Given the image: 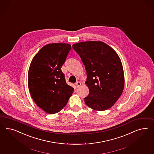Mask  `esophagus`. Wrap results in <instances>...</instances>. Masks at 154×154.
<instances>
[{"label": "esophagus", "mask_w": 154, "mask_h": 154, "mask_svg": "<svg viewBox=\"0 0 154 154\" xmlns=\"http://www.w3.org/2000/svg\"><path fill=\"white\" fill-rule=\"evenodd\" d=\"M81 85V82H79V81H77V82L75 83V85L77 86V88H79Z\"/></svg>", "instance_id": "34e87169"}]
</instances>
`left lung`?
Wrapping results in <instances>:
<instances>
[{
  "instance_id": "left-lung-1",
  "label": "left lung",
  "mask_w": 154,
  "mask_h": 154,
  "mask_svg": "<svg viewBox=\"0 0 154 154\" xmlns=\"http://www.w3.org/2000/svg\"><path fill=\"white\" fill-rule=\"evenodd\" d=\"M72 47L80 56L86 70L85 84L89 94L85 104L102 111L111 107L121 96L124 75L121 60L116 51L104 42L75 43Z\"/></svg>"
}]
</instances>
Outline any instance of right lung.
Returning <instances> with one entry per match:
<instances>
[{"instance_id": "obj_1", "label": "right lung", "mask_w": 154, "mask_h": 154, "mask_svg": "<svg viewBox=\"0 0 154 154\" xmlns=\"http://www.w3.org/2000/svg\"><path fill=\"white\" fill-rule=\"evenodd\" d=\"M70 49L66 43L47 45L33 57L29 66L28 84L31 97L48 113L59 112L73 92L61 69Z\"/></svg>"}]
</instances>
